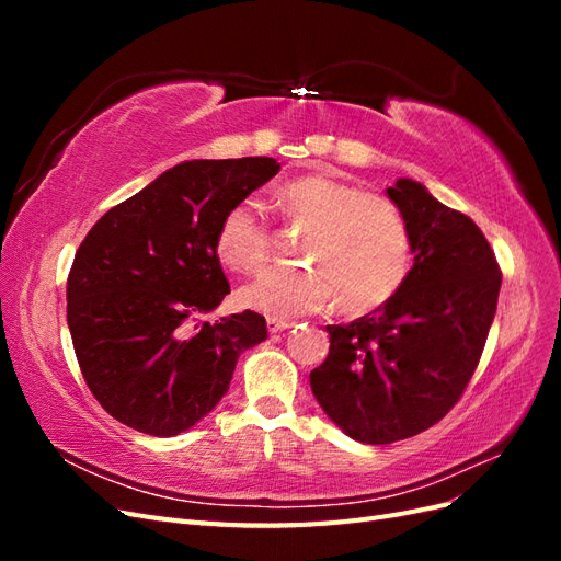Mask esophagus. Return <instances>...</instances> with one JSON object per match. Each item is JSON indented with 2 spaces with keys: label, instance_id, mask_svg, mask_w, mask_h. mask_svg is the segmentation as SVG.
I'll return each instance as SVG.
<instances>
[{
  "label": "esophagus",
  "instance_id": "obj_1",
  "mask_svg": "<svg viewBox=\"0 0 561 561\" xmlns=\"http://www.w3.org/2000/svg\"><path fill=\"white\" fill-rule=\"evenodd\" d=\"M295 322L293 320H283V318H266V328H268V332L271 334H276V332H285L287 328H293Z\"/></svg>",
  "mask_w": 561,
  "mask_h": 561
}]
</instances>
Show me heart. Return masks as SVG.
Listing matches in <instances>:
<instances>
[{
    "mask_svg": "<svg viewBox=\"0 0 561 561\" xmlns=\"http://www.w3.org/2000/svg\"><path fill=\"white\" fill-rule=\"evenodd\" d=\"M278 206L307 227L304 266H268L241 287L243 307L271 318L318 311L334 299L342 313H367L393 297L410 274L412 243L400 210L383 196L330 175H301L280 186ZM219 260L236 271L260 266L268 227L252 198L236 201L215 233Z\"/></svg>",
    "mask_w": 561,
    "mask_h": 561,
    "instance_id": "heart-1",
    "label": "heart"
}]
</instances>
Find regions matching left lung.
Listing matches in <instances>:
<instances>
[{"instance_id": "left-lung-1", "label": "left lung", "mask_w": 561, "mask_h": 561, "mask_svg": "<svg viewBox=\"0 0 561 561\" xmlns=\"http://www.w3.org/2000/svg\"><path fill=\"white\" fill-rule=\"evenodd\" d=\"M414 264L400 290L348 325H328L330 353L311 371L318 404L363 445L419 435L461 398L496 316L501 268L484 233L426 186L386 190Z\"/></svg>"}]
</instances>
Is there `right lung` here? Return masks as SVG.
Wrapping results in <instances>:
<instances>
[{
    "instance_id": "add662e5",
    "label": "right lung",
    "mask_w": 561,
    "mask_h": 561,
    "mask_svg": "<svg viewBox=\"0 0 561 561\" xmlns=\"http://www.w3.org/2000/svg\"><path fill=\"white\" fill-rule=\"evenodd\" d=\"M280 171L268 157L168 168L98 219L67 278V328L81 375L124 426L173 437L227 396L239 355L266 339L254 311L213 313L229 295L217 225Z\"/></svg>"
}]
</instances>
